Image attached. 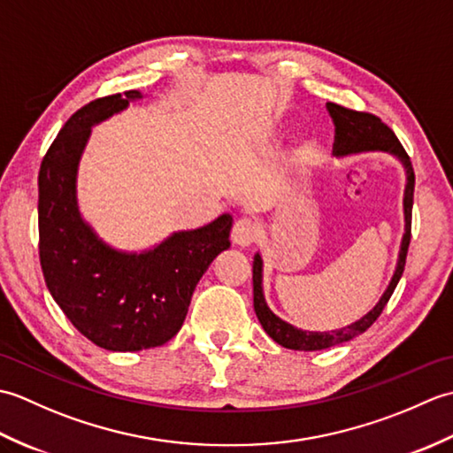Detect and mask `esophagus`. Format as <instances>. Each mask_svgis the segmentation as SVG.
I'll return each instance as SVG.
<instances>
[{
	"label": "esophagus",
	"instance_id": "esophagus-1",
	"mask_svg": "<svg viewBox=\"0 0 453 453\" xmlns=\"http://www.w3.org/2000/svg\"><path fill=\"white\" fill-rule=\"evenodd\" d=\"M258 232H261V229H258V224L255 219L242 218L234 224L232 242L239 247H249V245H253L257 242Z\"/></svg>",
	"mask_w": 453,
	"mask_h": 453
}]
</instances>
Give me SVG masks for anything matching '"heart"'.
I'll return each instance as SVG.
<instances>
[{
    "mask_svg": "<svg viewBox=\"0 0 453 453\" xmlns=\"http://www.w3.org/2000/svg\"><path fill=\"white\" fill-rule=\"evenodd\" d=\"M313 157H315V146H313L311 142H303V143H300V146L296 148L294 156H292V161H294V165L297 169H303L307 165H311Z\"/></svg>",
    "mask_w": 453,
    "mask_h": 453,
    "instance_id": "1",
    "label": "heart"
}]
</instances>
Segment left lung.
<instances>
[{
	"instance_id": "left-lung-1",
	"label": "left lung",
	"mask_w": 453,
	"mask_h": 453,
	"mask_svg": "<svg viewBox=\"0 0 453 453\" xmlns=\"http://www.w3.org/2000/svg\"><path fill=\"white\" fill-rule=\"evenodd\" d=\"M326 111H329L331 119L334 122V143H333L334 156L344 157V156H352V153H362V151H386L403 163V167H405V175H407L405 198H403V210H405V235H403V242H401L395 273H393L388 290L383 292L380 302L373 305V310L365 313L364 317H360L358 321L342 326V329L323 331V333L297 329V326L282 321L280 317L271 311V307L266 305L265 294H263V258L258 253L255 255L253 305H255V313L258 317V321H261L263 329L274 342L284 346V349L305 350V352L323 350V349H329V346L350 341L354 336L368 331L373 325V321L381 315L383 307L388 305L393 290H395L401 280L403 271H405L407 251L411 243L412 195H415V171H412V163L407 156V151L403 150L401 142L397 140V136L393 134V130L388 127V124H383L378 117H373L370 112L350 111L334 103H326Z\"/></svg>"
}]
</instances>
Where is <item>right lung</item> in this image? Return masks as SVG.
Masks as SVG:
<instances>
[{
  "mask_svg": "<svg viewBox=\"0 0 453 453\" xmlns=\"http://www.w3.org/2000/svg\"><path fill=\"white\" fill-rule=\"evenodd\" d=\"M142 97L132 89L85 104L64 124L38 171V255L44 282L75 329L112 352L171 341L202 274L232 245L229 214L173 234L142 253L112 249L81 218L78 169L91 128Z\"/></svg>",
  "mask_w": 453,
  "mask_h": 453,
  "instance_id": "1",
  "label": "right lung"
}]
</instances>
